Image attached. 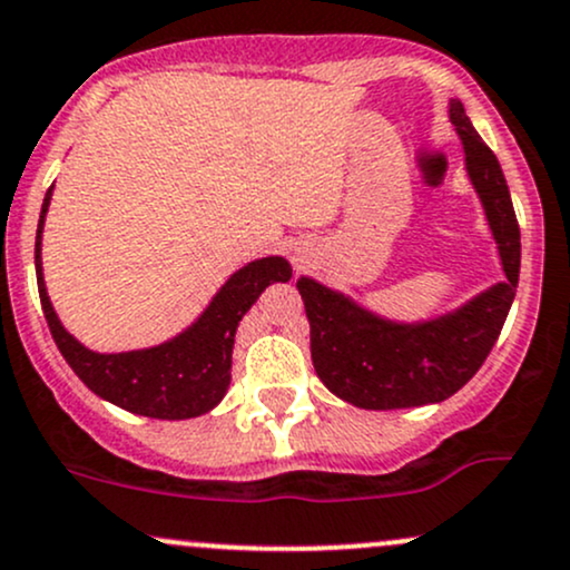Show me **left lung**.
I'll return each instance as SVG.
<instances>
[{
    "label": "left lung",
    "mask_w": 570,
    "mask_h": 570,
    "mask_svg": "<svg viewBox=\"0 0 570 570\" xmlns=\"http://www.w3.org/2000/svg\"><path fill=\"white\" fill-rule=\"evenodd\" d=\"M446 112L460 137L465 175L495 240L503 281L458 308L414 322L379 314L346 292L299 275L316 376L335 397L356 409H416L452 397L476 376L514 303L522 243L509 184L460 99H449Z\"/></svg>",
    "instance_id": "8db88e82"
}]
</instances>
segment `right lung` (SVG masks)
Returning <instances> with one entry per match:
<instances>
[{"instance_id":"add662e5","label":"right lung","mask_w":570,"mask_h":570,"mask_svg":"<svg viewBox=\"0 0 570 570\" xmlns=\"http://www.w3.org/2000/svg\"><path fill=\"white\" fill-rule=\"evenodd\" d=\"M53 186L42 199L35 240V271L42 314L75 376L108 403L151 419H194L214 411L233 381L235 333L246 311L271 284H286L292 265L284 256H259L235 271L186 330L156 346L132 352H94L56 314L42 275V229Z\"/></svg>"}]
</instances>
